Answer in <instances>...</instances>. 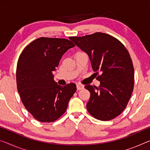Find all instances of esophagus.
<instances>
[{
    "label": "esophagus",
    "instance_id": "34e87169",
    "mask_svg": "<svg viewBox=\"0 0 150 150\" xmlns=\"http://www.w3.org/2000/svg\"><path fill=\"white\" fill-rule=\"evenodd\" d=\"M83 87H84L83 85H82V84H81V83H77V90L82 89Z\"/></svg>",
    "mask_w": 150,
    "mask_h": 150
}]
</instances>
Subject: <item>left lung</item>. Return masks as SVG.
<instances>
[{
  "mask_svg": "<svg viewBox=\"0 0 150 150\" xmlns=\"http://www.w3.org/2000/svg\"><path fill=\"white\" fill-rule=\"evenodd\" d=\"M69 39L87 53L100 81L99 87L85 86L91 94L88 112L101 121L117 117L126 108L134 90V69L129 52L117 39L106 33Z\"/></svg>",
  "mask_w": 150,
  "mask_h": 150,
  "instance_id": "8db88e82",
  "label": "left lung"
}]
</instances>
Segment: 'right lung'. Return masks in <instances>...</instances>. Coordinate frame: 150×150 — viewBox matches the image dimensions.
<instances>
[{
  "label": "right lung",
  "instance_id": "1",
  "mask_svg": "<svg viewBox=\"0 0 150 150\" xmlns=\"http://www.w3.org/2000/svg\"><path fill=\"white\" fill-rule=\"evenodd\" d=\"M75 46L66 39L40 37L20 54L16 72L17 90L24 106L39 122L58 120L77 90L73 83L59 85L53 74L63 54Z\"/></svg>",
  "mask_w": 150,
  "mask_h": 150
}]
</instances>
